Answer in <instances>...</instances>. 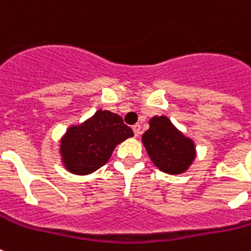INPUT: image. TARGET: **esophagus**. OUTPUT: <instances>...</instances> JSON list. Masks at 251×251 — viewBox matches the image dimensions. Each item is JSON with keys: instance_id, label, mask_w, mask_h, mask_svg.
I'll return each instance as SVG.
<instances>
[{"instance_id": "1", "label": "esophagus", "mask_w": 251, "mask_h": 251, "mask_svg": "<svg viewBox=\"0 0 251 251\" xmlns=\"http://www.w3.org/2000/svg\"><path fill=\"white\" fill-rule=\"evenodd\" d=\"M133 131L135 137H139V135H141V125H134Z\"/></svg>"}]
</instances>
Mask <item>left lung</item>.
I'll return each instance as SVG.
<instances>
[{
  "label": "left lung",
  "mask_w": 251,
  "mask_h": 251,
  "mask_svg": "<svg viewBox=\"0 0 251 251\" xmlns=\"http://www.w3.org/2000/svg\"><path fill=\"white\" fill-rule=\"evenodd\" d=\"M142 142L151 160L160 171L179 175L190 167L195 159V146L165 116L150 120V129Z\"/></svg>",
  "instance_id": "left-lung-1"
}]
</instances>
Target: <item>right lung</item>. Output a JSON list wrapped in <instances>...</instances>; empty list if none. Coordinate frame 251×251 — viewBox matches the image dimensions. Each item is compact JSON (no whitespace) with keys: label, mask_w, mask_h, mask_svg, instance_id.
Segmentation results:
<instances>
[{"label":"right lung","mask_w":251,"mask_h":251,"mask_svg":"<svg viewBox=\"0 0 251 251\" xmlns=\"http://www.w3.org/2000/svg\"><path fill=\"white\" fill-rule=\"evenodd\" d=\"M133 135L118 114L98 110L82 125L69 127L61 141L62 163L74 175L92 173L109 160L118 143Z\"/></svg>","instance_id":"1"}]
</instances>
